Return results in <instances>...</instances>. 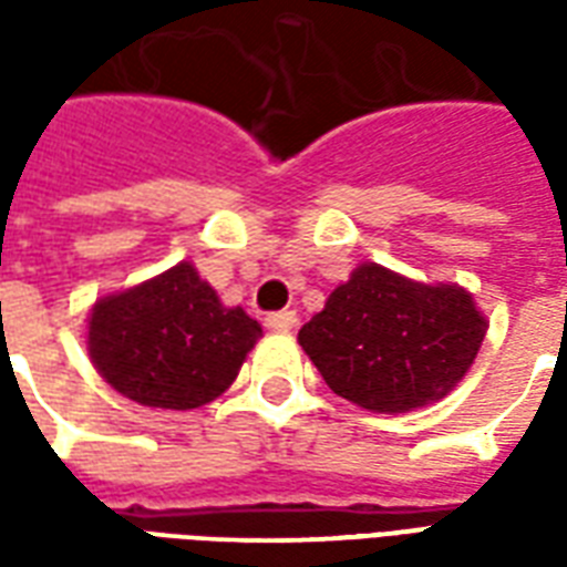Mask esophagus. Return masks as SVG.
<instances>
[{"instance_id":"obj_1","label":"esophagus","mask_w":567,"mask_h":567,"mask_svg":"<svg viewBox=\"0 0 567 567\" xmlns=\"http://www.w3.org/2000/svg\"><path fill=\"white\" fill-rule=\"evenodd\" d=\"M264 324L270 328V331H291L297 324V312L295 309H279V312H270Z\"/></svg>"}]
</instances>
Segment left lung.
Returning <instances> with one entry per match:
<instances>
[{
	"instance_id": "8db88e82",
	"label": "left lung",
	"mask_w": 567,
	"mask_h": 567,
	"mask_svg": "<svg viewBox=\"0 0 567 567\" xmlns=\"http://www.w3.org/2000/svg\"><path fill=\"white\" fill-rule=\"evenodd\" d=\"M486 319L455 285L361 264L297 340L333 394L377 413L440 401L474 364Z\"/></svg>"
}]
</instances>
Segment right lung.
I'll list each match as a JSON object with an SVG mask.
<instances>
[{"instance_id": "obj_1", "label": "right lung", "mask_w": 567, "mask_h": 567, "mask_svg": "<svg viewBox=\"0 0 567 567\" xmlns=\"http://www.w3.org/2000/svg\"><path fill=\"white\" fill-rule=\"evenodd\" d=\"M260 324L221 307L190 264L103 297L93 307L87 346L96 370L142 406L194 410L230 389L258 343Z\"/></svg>"}]
</instances>
